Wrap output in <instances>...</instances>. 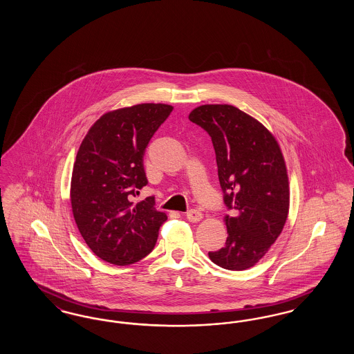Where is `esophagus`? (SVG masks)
<instances>
[{"instance_id":"1","label":"esophagus","mask_w":354,"mask_h":354,"mask_svg":"<svg viewBox=\"0 0 354 354\" xmlns=\"http://www.w3.org/2000/svg\"><path fill=\"white\" fill-rule=\"evenodd\" d=\"M185 218L189 220V221H192V223H196V221L202 220L203 215L202 212L198 211V209H189V211L185 214Z\"/></svg>"}]
</instances>
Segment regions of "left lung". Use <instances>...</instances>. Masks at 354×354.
<instances>
[{
    "label": "left lung",
    "instance_id": "1",
    "mask_svg": "<svg viewBox=\"0 0 354 354\" xmlns=\"http://www.w3.org/2000/svg\"><path fill=\"white\" fill-rule=\"evenodd\" d=\"M188 119L211 136L225 215L227 241L208 252L221 268L253 267L281 234L289 211L286 162L274 136L231 104H203Z\"/></svg>",
    "mask_w": 354,
    "mask_h": 354
}]
</instances>
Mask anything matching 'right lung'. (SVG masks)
Returning a JSON list of instances; mask_svg holds the SVG:
<instances>
[{
	"instance_id": "1",
	"label": "right lung",
	"mask_w": 354,
	"mask_h": 354,
	"mask_svg": "<svg viewBox=\"0 0 354 354\" xmlns=\"http://www.w3.org/2000/svg\"><path fill=\"white\" fill-rule=\"evenodd\" d=\"M172 106L142 103L106 113L84 136L77 153L70 201L88 248L114 266H129L151 252L167 220L155 198H134L147 185L143 156Z\"/></svg>"
}]
</instances>
